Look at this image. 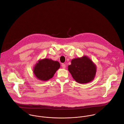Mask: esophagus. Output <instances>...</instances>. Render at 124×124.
Wrapping results in <instances>:
<instances>
[{
  "mask_svg": "<svg viewBox=\"0 0 124 124\" xmlns=\"http://www.w3.org/2000/svg\"><path fill=\"white\" fill-rule=\"evenodd\" d=\"M62 67L63 69H65V67H66V65H65V64H64V63H62Z\"/></svg>",
  "mask_w": 124,
  "mask_h": 124,
  "instance_id": "1",
  "label": "esophagus"
}]
</instances>
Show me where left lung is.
<instances>
[{"mask_svg": "<svg viewBox=\"0 0 124 124\" xmlns=\"http://www.w3.org/2000/svg\"><path fill=\"white\" fill-rule=\"evenodd\" d=\"M68 70L77 82L85 84L93 79L96 68L89 58L84 56L72 60L71 65L68 66Z\"/></svg>", "mask_w": 124, "mask_h": 124, "instance_id": "obj_1", "label": "left lung"}]
</instances>
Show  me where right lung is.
<instances>
[{"label":"right lung","mask_w":124,"mask_h":124,"mask_svg":"<svg viewBox=\"0 0 124 124\" xmlns=\"http://www.w3.org/2000/svg\"><path fill=\"white\" fill-rule=\"evenodd\" d=\"M60 67V63L49 59L40 60L35 65L33 72L39 80L47 81L52 78Z\"/></svg>","instance_id":"1"}]
</instances>
